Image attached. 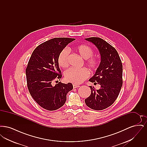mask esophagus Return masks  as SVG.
Listing matches in <instances>:
<instances>
[{"mask_svg": "<svg viewBox=\"0 0 147 147\" xmlns=\"http://www.w3.org/2000/svg\"><path fill=\"white\" fill-rule=\"evenodd\" d=\"M79 87H80V85H77V84H73V88H79Z\"/></svg>", "mask_w": 147, "mask_h": 147, "instance_id": "esophagus-1", "label": "esophagus"}]
</instances>
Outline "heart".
<instances>
[{
    "instance_id": "1",
    "label": "heart",
    "mask_w": 147,
    "mask_h": 147,
    "mask_svg": "<svg viewBox=\"0 0 147 147\" xmlns=\"http://www.w3.org/2000/svg\"><path fill=\"white\" fill-rule=\"evenodd\" d=\"M74 49L84 59H86L85 64L92 70L96 69L100 64L99 58L92 56L93 49L88 45L81 44L75 47ZM69 50L63 49L59 53L58 57V65L62 68L67 67L68 65ZM89 71L85 68H70L65 71V79L74 84H79L83 83L89 76Z\"/></svg>"
}]
</instances>
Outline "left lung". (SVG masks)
Segmentation results:
<instances>
[{"mask_svg": "<svg viewBox=\"0 0 147 147\" xmlns=\"http://www.w3.org/2000/svg\"><path fill=\"white\" fill-rule=\"evenodd\" d=\"M85 40L94 43L101 55L100 64L89 79L94 84H100L101 88L96 90L90 86L91 94L85 99V102L92 110H102L112 105L119 96L123 83L122 64L116 49L103 39L92 37Z\"/></svg>", "mask_w": 147, "mask_h": 147, "instance_id": "obj_1", "label": "left lung"}]
</instances>
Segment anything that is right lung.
Segmentation results:
<instances>
[{
    "label": "right lung",
    "mask_w": 147,
    "mask_h": 147,
    "mask_svg": "<svg viewBox=\"0 0 147 147\" xmlns=\"http://www.w3.org/2000/svg\"><path fill=\"white\" fill-rule=\"evenodd\" d=\"M74 40L58 37L43 42L34 49L28 61L26 69L28 91L35 101L47 110L54 111L63 106L67 94L73 88L70 83L60 82L53 85V82L62 76L58 63L60 52Z\"/></svg>",
    "instance_id": "right-lung-1"
}]
</instances>
